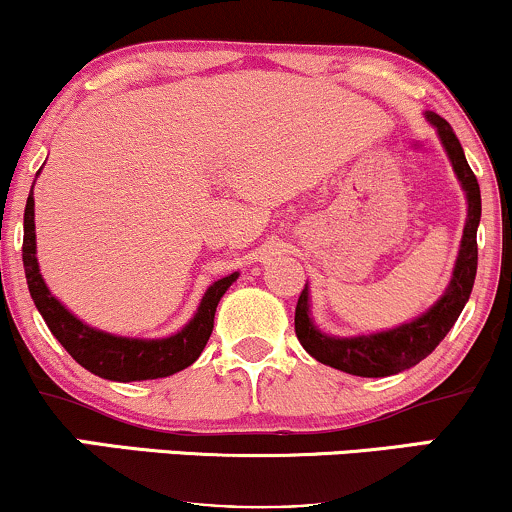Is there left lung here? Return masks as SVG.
I'll return each instance as SVG.
<instances>
[{
    "label": "left lung",
    "instance_id": "1",
    "mask_svg": "<svg viewBox=\"0 0 512 512\" xmlns=\"http://www.w3.org/2000/svg\"><path fill=\"white\" fill-rule=\"evenodd\" d=\"M426 117L431 120V125H436L440 142L448 151L452 168H455L469 202L460 255H457L455 272H452V281L445 296L419 320L407 322L397 330L354 339L327 337V334L315 330L308 315V289L301 291L296 303V337L303 344V349L325 366L344 370V373L351 375H361V378H385V375H395L399 370H407L424 361L443 342L445 334L450 332V327L460 317L464 303L469 301V293H472L474 276H477V226L481 219L477 175L469 168L460 139L455 137L448 122L436 113H426Z\"/></svg>",
    "mask_w": 512,
    "mask_h": 512
}]
</instances>
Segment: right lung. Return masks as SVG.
<instances>
[{"mask_svg":"<svg viewBox=\"0 0 512 512\" xmlns=\"http://www.w3.org/2000/svg\"><path fill=\"white\" fill-rule=\"evenodd\" d=\"M23 269H26L28 291L35 308L43 315L45 325L55 334L57 342L69 351L79 366L91 370L93 375L117 383L132 380H154L178 373L192 366L207 346L214 330V313L228 286L238 279V272L214 281L199 303L197 315L190 325L168 339H127L115 334L98 332L84 325L69 313L64 305L45 286L35 260V221H33V190L28 195L26 214H23Z\"/></svg>","mask_w":512,"mask_h":512,"instance_id":"obj_1","label":"right lung"}]
</instances>
